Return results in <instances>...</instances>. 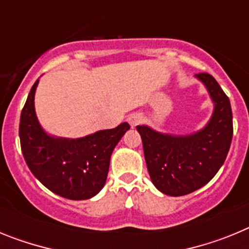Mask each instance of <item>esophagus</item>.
I'll return each instance as SVG.
<instances>
[{
	"instance_id": "esophagus-1",
	"label": "esophagus",
	"mask_w": 249,
	"mask_h": 249,
	"mask_svg": "<svg viewBox=\"0 0 249 249\" xmlns=\"http://www.w3.org/2000/svg\"><path fill=\"white\" fill-rule=\"evenodd\" d=\"M127 121H128L129 126L136 127V126H138L140 123H142V121H143V116H142L141 113H137V112H136V113L129 114L128 118H127Z\"/></svg>"
}]
</instances>
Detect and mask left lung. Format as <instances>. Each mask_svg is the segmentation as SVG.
I'll return each instance as SVG.
<instances>
[{
	"label": "left lung",
	"mask_w": 249,
	"mask_h": 249,
	"mask_svg": "<svg viewBox=\"0 0 249 249\" xmlns=\"http://www.w3.org/2000/svg\"><path fill=\"white\" fill-rule=\"evenodd\" d=\"M196 76L206 85L214 102V112L202 131L191 136L162 135L147 126H137L152 182L164 195L192 193L212 179L230 151L233 117L230 98L210 73Z\"/></svg>",
	"instance_id": "obj_1"
}]
</instances>
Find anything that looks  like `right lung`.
<instances>
[{
    "label": "right lung",
    "instance_id": "add662e5",
    "mask_svg": "<svg viewBox=\"0 0 249 249\" xmlns=\"http://www.w3.org/2000/svg\"><path fill=\"white\" fill-rule=\"evenodd\" d=\"M31 89L19 118L22 155L31 172L48 190L68 199H89L97 195L107 179L109 160L116 144L129 129L127 122L78 140L53 138L39 126Z\"/></svg>",
    "mask_w": 249,
    "mask_h": 249
}]
</instances>
